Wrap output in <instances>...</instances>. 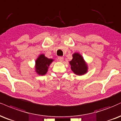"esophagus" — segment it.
I'll use <instances>...</instances> for the list:
<instances>
[{"mask_svg":"<svg viewBox=\"0 0 121 121\" xmlns=\"http://www.w3.org/2000/svg\"><path fill=\"white\" fill-rule=\"evenodd\" d=\"M58 60H59V61L62 62L64 60V57L62 56H59V57H58Z\"/></svg>","mask_w":121,"mask_h":121,"instance_id":"esophagus-1","label":"esophagus"}]
</instances>
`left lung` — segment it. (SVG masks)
<instances>
[{"label":"left lung","instance_id":"obj_1","mask_svg":"<svg viewBox=\"0 0 121 121\" xmlns=\"http://www.w3.org/2000/svg\"><path fill=\"white\" fill-rule=\"evenodd\" d=\"M71 69L74 73L78 75L86 74L88 70V66L83 57L79 53H74L73 55V59L69 62Z\"/></svg>","mask_w":121,"mask_h":121}]
</instances>
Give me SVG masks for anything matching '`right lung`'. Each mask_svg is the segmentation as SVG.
Instances as JSON below:
<instances>
[{
  "instance_id": "1",
  "label": "right lung",
  "mask_w": 121,
  "mask_h": 121,
  "mask_svg": "<svg viewBox=\"0 0 121 121\" xmlns=\"http://www.w3.org/2000/svg\"><path fill=\"white\" fill-rule=\"evenodd\" d=\"M53 61V59H48L44 55H39L35 61V72L40 75H45L47 72L49 66Z\"/></svg>"
}]
</instances>
